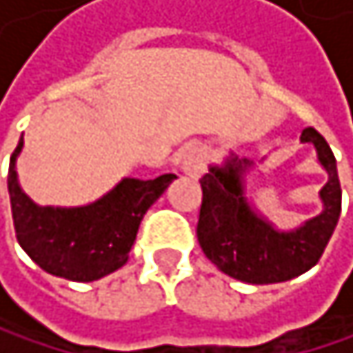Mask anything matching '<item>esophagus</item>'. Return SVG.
I'll return each mask as SVG.
<instances>
[{
	"mask_svg": "<svg viewBox=\"0 0 353 353\" xmlns=\"http://www.w3.org/2000/svg\"><path fill=\"white\" fill-rule=\"evenodd\" d=\"M180 169L190 178H201L205 173V150L199 143L186 145L180 154Z\"/></svg>",
	"mask_w": 353,
	"mask_h": 353,
	"instance_id": "34e87169",
	"label": "esophagus"
}]
</instances>
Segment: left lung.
Here are the masks:
<instances>
[{
	"mask_svg": "<svg viewBox=\"0 0 353 353\" xmlns=\"http://www.w3.org/2000/svg\"><path fill=\"white\" fill-rule=\"evenodd\" d=\"M301 143L314 145L328 180L318 192L322 212L294 228H277L248 196L245 180L256 167L252 159L230 150L201 178L203 203L196 237L203 254L224 275L265 286L294 279L318 265L341 216V186L326 139L309 127L301 133Z\"/></svg>",
	"mask_w": 353,
	"mask_h": 353,
	"instance_id": "8db88e82",
	"label": "left lung"
}]
</instances>
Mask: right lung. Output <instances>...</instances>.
<instances>
[{"label":"right lung","mask_w":353,"mask_h":353,"mask_svg":"<svg viewBox=\"0 0 353 353\" xmlns=\"http://www.w3.org/2000/svg\"><path fill=\"white\" fill-rule=\"evenodd\" d=\"M23 145L21 135L8 169L17 239L39 269L70 281H97L127 265L145 212L178 178L173 173L154 180L123 178L86 205H37L19 182Z\"/></svg>","instance_id":"right-lung-1"}]
</instances>
